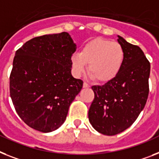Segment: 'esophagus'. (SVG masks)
Segmentation results:
<instances>
[{"label": "esophagus", "mask_w": 159, "mask_h": 159, "mask_svg": "<svg viewBox=\"0 0 159 159\" xmlns=\"http://www.w3.org/2000/svg\"><path fill=\"white\" fill-rule=\"evenodd\" d=\"M83 88H84V89H89V88H90V85L88 84L87 83H84V84H83Z\"/></svg>", "instance_id": "obj_1"}]
</instances>
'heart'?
<instances>
[{
	"mask_svg": "<svg viewBox=\"0 0 159 159\" xmlns=\"http://www.w3.org/2000/svg\"><path fill=\"white\" fill-rule=\"evenodd\" d=\"M72 70L77 76L88 72L93 80L108 83L115 80L123 69L125 51L118 42L103 38L89 40L82 47L80 53L70 57Z\"/></svg>",
	"mask_w": 159,
	"mask_h": 159,
	"instance_id": "1",
	"label": "heart"
}]
</instances>
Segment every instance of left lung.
I'll return each mask as SVG.
<instances>
[{
  "instance_id": "left-lung-1",
  "label": "left lung",
  "mask_w": 159,
  "mask_h": 159,
  "mask_svg": "<svg viewBox=\"0 0 159 159\" xmlns=\"http://www.w3.org/2000/svg\"><path fill=\"white\" fill-rule=\"evenodd\" d=\"M118 42L125 51L123 69L111 82L92 87L95 97L89 111L93 128L106 136L129 128L144 109L149 95V61L140 47L120 35Z\"/></svg>"
}]
</instances>
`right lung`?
<instances>
[{"instance_id": "obj_1", "label": "right lung", "mask_w": 159, "mask_h": 159, "mask_svg": "<svg viewBox=\"0 0 159 159\" xmlns=\"http://www.w3.org/2000/svg\"><path fill=\"white\" fill-rule=\"evenodd\" d=\"M75 49L69 33L61 32L33 38L16 51L10 97L18 116L31 128L46 133L65 122L83 87V81L70 72Z\"/></svg>"}]
</instances>
